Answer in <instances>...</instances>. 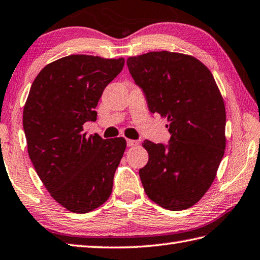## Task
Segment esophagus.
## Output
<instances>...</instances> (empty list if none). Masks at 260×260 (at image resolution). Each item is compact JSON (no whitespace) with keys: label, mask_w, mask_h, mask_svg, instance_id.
Wrapping results in <instances>:
<instances>
[{"label":"esophagus","mask_w":260,"mask_h":260,"mask_svg":"<svg viewBox=\"0 0 260 260\" xmlns=\"http://www.w3.org/2000/svg\"><path fill=\"white\" fill-rule=\"evenodd\" d=\"M137 145H138V141L137 140H132V139L126 140V146L128 147H136Z\"/></svg>","instance_id":"obj_1"}]
</instances>
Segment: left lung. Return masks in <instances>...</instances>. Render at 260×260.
<instances>
[{
  "label": "left lung",
  "mask_w": 260,
  "mask_h": 260,
  "mask_svg": "<svg viewBox=\"0 0 260 260\" xmlns=\"http://www.w3.org/2000/svg\"><path fill=\"white\" fill-rule=\"evenodd\" d=\"M150 113L169 120L168 144L144 140L148 163L139 170L147 196L160 207L182 210L206 193L225 149L224 102L207 67L168 51L126 60Z\"/></svg>",
  "instance_id": "obj_1"
}]
</instances>
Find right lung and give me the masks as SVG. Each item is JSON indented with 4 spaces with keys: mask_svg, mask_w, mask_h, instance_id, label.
<instances>
[{
    "mask_svg": "<svg viewBox=\"0 0 260 260\" xmlns=\"http://www.w3.org/2000/svg\"><path fill=\"white\" fill-rule=\"evenodd\" d=\"M124 58L69 55L47 64L34 80L23 109L28 154L52 197L68 210L88 213L109 199L124 138L82 132L96 121L103 91Z\"/></svg>",
    "mask_w": 260,
    "mask_h": 260,
    "instance_id": "add662e5",
    "label": "right lung"
}]
</instances>
